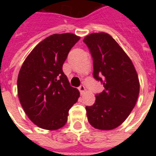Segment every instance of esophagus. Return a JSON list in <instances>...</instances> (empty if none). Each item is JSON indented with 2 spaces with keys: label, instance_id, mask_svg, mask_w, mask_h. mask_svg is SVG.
<instances>
[{
  "label": "esophagus",
  "instance_id": "1",
  "mask_svg": "<svg viewBox=\"0 0 156 156\" xmlns=\"http://www.w3.org/2000/svg\"><path fill=\"white\" fill-rule=\"evenodd\" d=\"M78 90H79V91H80L81 94H82V95H83V93L85 92V90H86L85 87H84V86H83V85H81L80 87H78Z\"/></svg>",
  "mask_w": 156,
  "mask_h": 156
}]
</instances>
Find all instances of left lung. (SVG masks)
<instances>
[{
    "mask_svg": "<svg viewBox=\"0 0 156 156\" xmlns=\"http://www.w3.org/2000/svg\"><path fill=\"white\" fill-rule=\"evenodd\" d=\"M93 58V77L104 85L95 95L92 106H87L91 126L110 130L126 121L135 106L139 94V80L132 61L116 40L104 32L84 38Z\"/></svg>",
    "mask_w": 156,
    "mask_h": 156,
    "instance_id": "8db88e82",
    "label": "left lung"
}]
</instances>
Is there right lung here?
<instances>
[{"instance_id":"1","label":"right lung","mask_w":156,"mask_h":156,"mask_svg":"<svg viewBox=\"0 0 156 156\" xmlns=\"http://www.w3.org/2000/svg\"><path fill=\"white\" fill-rule=\"evenodd\" d=\"M74 34H54L30 52L18 77V95L23 110L36 126L55 130L67 122L69 110L79 91L69 85L62 66L73 45Z\"/></svg>"}]
</instances>
